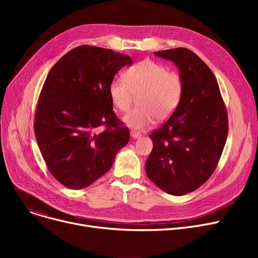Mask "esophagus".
I'll use <instances>...</instances> for the list:
<instances>
[{
	"instance_id": "34e87169",
	"label": "esophagus",
	"mask_w": 258,
	"mask_h": 258,
	"mask_svg": "<svg viewBox=\"0 0 258 258\" xmlns=\"http://www.w3.org/2000/svg\"><path fill=\"white\" fill-rule=\"evenodd\" d=\"M131 136H132V138H134V139H137V138H139V137L141 136V134L138 133V132L133 131V132H131Z\"/></svg>"
}]
</instances>
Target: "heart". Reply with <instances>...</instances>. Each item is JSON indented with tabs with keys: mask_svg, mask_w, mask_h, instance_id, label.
Masks as SVG:
<instances>
[{
	"mask_svg": "<svg viewBox=\"0 0 258 258\" xmlns=\"http://www.w3.org/2000/svg\"><path fill=\"white\" fill-rule=\"evenodd\" d=\"M183 76L177 71L151 59L131 66L123 77L114 78L108 93L120 112L127 111L135 94H139L140 106L133 108L124 117L125 123L142 131L155 123L156 118L167 119L178 107L184 94Z\"/></svg>",
	"mask_w": 258,
	"mask_h": 258,
	"instance_id": "1",
	"label": "heart"
}]
</instances>
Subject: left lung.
<instances>
[{"label":"left lung","instance_id":"obj_1","mask_svg":"<svg viewBox=\"0 0 258 258\" xmlns=\"http://www.w3.org/2000/svg\"><path fill=\"white\" fill-rule=\"evenodd\" d=\"M172 60L184 78L183 97L150 138L147 177L172 196L195 191L219 164L228 136V114L218 81L209 67L186 48L155 52Z\"/></svg>","mask_w":258,"mask_h":258}]
</instances>
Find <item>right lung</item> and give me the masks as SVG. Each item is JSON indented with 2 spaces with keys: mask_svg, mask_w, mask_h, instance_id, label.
Wrapping results in <instances>:
<instances>
[{
  "mask_svg": "<svg viewBox=\"0 0 258 258\" xmlns=\"http://www.w3.org/2000/svg\"><path fill=\"white\" fill-rule=\"evenodd\" d=\"M131 63L125 54L83 45L50 70L33 127L49 171L63 186L91 185L111 169L116 154L127 144L130 131L113 111L108 87Z\"/></svg>",
  "mask_w": 258,
  "mask_h": 258,
  "instance_id": "right-lung-1",
  "label": "right lung"
}]
</instances>
